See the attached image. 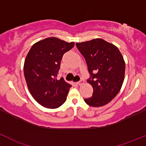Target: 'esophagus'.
Instances as JSON below:
<instances>
[{
  "instance_id": "esophagus-1",
  "label": "esophagus",
  "mask_w": 146,
  "mask_h": 146,
  "mask_svg": "<svg viewBox=\"0 0 146 146\" xmlns=\"http://www.w3.org/2000/svg\"><path fill=\"white\" fill-rule=\"evenodd\" d=\"M77 84L78 85H82V84H84V81L83 80H80V81H79V82H77Z\"/></svg>"
}]
</instances>
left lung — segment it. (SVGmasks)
<instances>
[{
  "instance_id": "obj_1",
  "label": "left lung",
  "mask_w": 146,
  "mask_h": 146,
  "mask_svg": "<svg viewBox=\"0 0 146 146\" xmlns=\"http://www.w3.org/2000/svg\"><path fill=\"white\" fill-rule=\"evenodd\" d=\"M76 47L85 57L91 75L87 82L93 87L92 96L85 99V103L93 107L106 105L123 84L125 62L122 54L115 45L101 38L77 42Z\"/></svg>"
}]
</instances>
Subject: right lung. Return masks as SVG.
Listing matches in <instances>:
<instances>
[{"instance_id": "obj_1", "label": "right lung", "mask_w": 146, "mask_h": 146, "mask_svg": "<svg viewBox=\"0 0 146 146\" xmlns=\"http://www.w3.org/2000/svg\"><path fill=\"white\" fill-rule=\"evenodd\" d=\"M74 45L50 37L33 44L27 54L24 65L27 87L35 100L45 108H59L66 100L71 85L56 76L63 55Z\"/></svg>"}]
</instances>
